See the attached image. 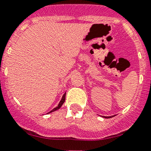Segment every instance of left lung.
I'll return each mask as SVG.
<instances>
[{"label": "left lung", "instance_id": "8db88e82", "mask_svg": "<svg viewBox=\"0 0 151 151\" xmlns=\"http://www.w3.org/2000/svg\"><path fill=\"white\" fill-rule=\"evenodd\" d=\"M104 118H111V117H110V116H109V117H107V118H106V117H105V116H104Z\"/></svg>", "mask_w": 151, "mask_h": 151}]
</instances>
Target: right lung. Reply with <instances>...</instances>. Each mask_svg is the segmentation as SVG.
<instances>
[{"label": "right lung", "instance_id": "right-lung-1", "mask_svg": "<svg viewBox=\"0 0 151 151\" xmlns=\"http://www.w3.org/2000/svg\"><path fill=\"white\" fill-rule=\"evenodd\" d=\"M65 99H66V93H64V94H63V97H62L61 100H60V103H59V104L58 105V106H56L55 108H54V109H53L52 110H51V111H50V112H48V113H50V112H54V111H55V110H57V109H60V108L61 107V106H62V105H63V103H64V101H65Z\"/></svg>", "mask_w": 151, "mask_h": 151}]
</instances>
